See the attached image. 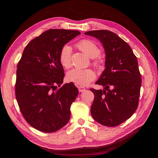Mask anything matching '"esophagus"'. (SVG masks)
<instances>
[{
    "label": "esophagus",
    "mask_w": 158,
    "mask_h": 158,
    "mask_svg": "<svg viewBox=\"0 0 158 158\" xmlns=\"http://www.w3.org/2000/svg\"><path fill=\"white\" fill-rule=\"evenodd\" d=\"M78 91H79V92H84V91L85 90V88H84V87H82V86H78Z\"/></svg>",
    "instance_id": "esophagus-1"
}]
</instances>
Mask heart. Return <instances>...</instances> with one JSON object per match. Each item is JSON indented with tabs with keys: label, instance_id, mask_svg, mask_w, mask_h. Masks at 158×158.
Here are the masks:
<instances>
[{
	"label": "heart",
	"instance_id": "heart-1",
	"mask_svg": "<svg viewBox=\"0 0 158 158\" xmlns=\"http://www.w3.org/2000/svg\"><path fill=\"white\" fill-rule=\"evenodd\" d=\"M76 47L87 55L89 58L92 59V64L98 70H102L104 67L103 60L99 57L101 54V49L99 47L89 40H82L76 44ZM71 51L70 47L64 45L62 47L59 53V61L63 68L68 69L71 66ZM95 78L94 71L90 69H73L66 74V79L80 85H86Z\"/></svg>",
	"mask_w": 158,
	"mask_h": 158
}]
</instances>
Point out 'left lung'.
Instances as JSON below:
<instances>
[{"label": "left lung", "mask_w": 158, "mask_h": 158, "mask_svg": "<svg viewBox=\"0 0 158 158\" xmlns=\"http://www.w3.org/2000/svg\"><path fill=\"white\" fill-rule=\"evenodd\" d=\"M85 34L101 41L106 55V69L95 82L104 89H90L95 96L91 114L102 125L116 127L130 118L138 106L142 80L137 58L127 43L111 31Z\"/></svg>", "instance_id": "obj_1"}]
</instances>
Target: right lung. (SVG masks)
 Masks as SVG:
<instances>
[{
	"label": "right lung",
	"mask_w": 158,
	"mask_h": 158,
	"mask_svg": "<svg viewBox=\"0 0 158 158\" xmlns=\"http://www.w3.org/2000/svg\"><path fill=\"white\" fill-rule=\"evenodd\" d=\"M80 34L76 30H47L26 45L18 62L16 98L23 118L38 131L53 132L69 121L78 90L73 82L56 87L63 84L64 75L59 53Z\"/></svg>",
	"instance_id": "right-lung-1"
}]
</instances>
